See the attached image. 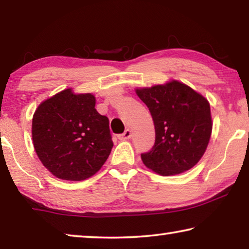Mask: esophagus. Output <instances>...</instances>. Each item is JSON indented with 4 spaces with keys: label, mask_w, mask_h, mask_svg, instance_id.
Wrapping results in <instances>:
<instances>
[{
    "label": "esophagus",
    "mask_w": 249,
    "mask_h": 249,
    "mask_svg": "<svg viewBox=\"0 0 249 249\" xmlns=\"http://www.w3.org/2000/svg\"><path fill=\"white\" fill-rule=\"evenodd\" d=\"M132 137V130L130 129H126L123 134L119 135V140L124 141V140H129Z\"/></svg>",
    "instance_id": "34e87169"
}]
</instances>
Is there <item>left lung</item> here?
<instances>
[{
    "mask_svg": "<svg viewBox=\"0 0 249 249\" xmlns=\"http://www.w3.org/2000/svg\"><path fill=\"white\" fill-rule=\"evenodd\" d=\"M155 125V144L141 155L149 169L161 176L179 175L196 166L208 147L212 119L208 100L185 84L137 89Z\"/></svg>",
    "mask_w": 249,
    "mask_h": 249,
    "instance_id": "left-lung-1",
    "label": "left lung"
}]
</instances>
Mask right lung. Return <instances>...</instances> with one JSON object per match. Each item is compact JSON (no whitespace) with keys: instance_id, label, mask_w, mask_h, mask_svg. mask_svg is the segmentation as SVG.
<instances>
[{"instance_id":"obj_1","label":"right lung","mask_w":249,"mask_h":249,"mask_svg":"<svg viewBox=\"0 0 249 249\" xmlns=\"http://www.w3.org/2000/svg\"><path fill=\"white\" fill-rule=\"evenodd\" d=\"M94 107L92 94H73L67 89L36 109L32 125L34 147L43 165L57 178H90L111 154L108 119Z\"/></svg>"}]
</instances>
